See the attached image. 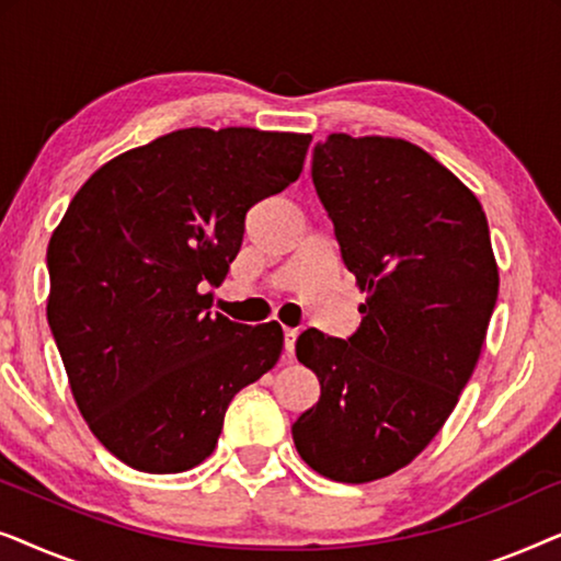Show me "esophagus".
I'll use <instances>...</instances> for the list:
<instances>
[{"label": "esophagus", "instance_id": "obj_1", "mask_svg": "<svg viewBox=\"0 0 561 561\" xmlns=\"http://www.w3.org/2000/svg\"><path fill=\"white\" fill-rule=\"evenodd\" d=\"M296 336H298V329H283V350H286V357L288 359H294Z\"/></svg>", "mask_w": 561, "mask_h": 561}]
</instances>
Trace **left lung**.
<instances>
[{
    "label": "left lung",
    "instance_id": "obj_1",
    "mask_svg": "<svg viewBox=\"0 0 561 561\" xmlns=\"http://www.w3.org/2000/svg\"><path fill=\"white\" fill-rule=\"evenodd\" d=\"M311 179L367 298L350 340L298 336L321 396L290 432L311 470L359 485L439 434L480 359L501 278L478 196L419 145L334 133L313 148Z\"/></svg>",
    "mask_w": 561,
    "mask_h": 561
}]
</instances>
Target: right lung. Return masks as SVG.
I'll return each mask as SVG.
<instances>
[{
	"mask_svg": "<svg viewBox=\"0 0 561 561\" xmlns=\"http://www.w3.org/2000/svg\"><path fill=\"white\" fill-rule=\"evenodd\" d=\"M311 135L188 127L104 163L48 244V324L91 434L140 472L202 465L280 324L211 317L244 217L304 171Z\"/></svg>",
	"mask_w": 561,
	"mask_h": 561,
	"instance_id": "1",
	"label": "right lung"
}]
</instances>
